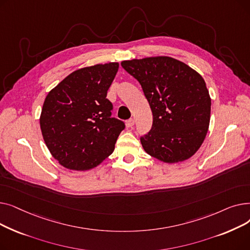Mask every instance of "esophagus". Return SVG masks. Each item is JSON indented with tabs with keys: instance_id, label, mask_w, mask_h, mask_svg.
<instances>
[{
	"instance_id": "obj_1",
	"label": "esophagus",
	"mask_w": 250,
	"mask_h": 250,
	"mask_svg": "<svg viewBox=\"0 0 250 250\" xmlns=\"http://www.w3.org/2000/svg\"><path fill=\"white\" fill-rule=\"evenodd\" d=\"M135 120L134 118H129V120H127L126 121V126L127 127H133L134 126V125H135Z\"/></svg>"
}]
</instances>
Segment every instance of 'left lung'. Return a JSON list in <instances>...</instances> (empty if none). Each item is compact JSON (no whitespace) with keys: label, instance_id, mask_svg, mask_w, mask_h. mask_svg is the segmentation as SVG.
<instances>
[{"label":"left lung","instance_id":"1","mask_svg":"<svg viewBox=\"0 0 250 250\" xmlns=\"http://www.w3.org/2000/svg\"><path fill=\"white\" fill-rule=\"evenodd\" d=\"M142 86L153 113L150 132L140 138L154 158L166 163L187 160L208 133L211 98L203 77L169 57L122 62Z\"/></svg>","mask_w":250,"mask_h":250}]
</instances>
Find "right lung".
<instances>
[{"mask_svg":"<svg viewBox=\"0 0 250 250\" xmlns=\"http://www.w3.org/2000/svg\"><path fill=\"white\" fill-rule=\"evenodd\" d=\"M118 62L95 64L65 77L47 94L41 115L46 146L63 167L88 170L113 150L125 123L111 117L106 98Z\"/></svg>","mask_w":250,"mask_h":250,"instance_id":"1","label":"right lung"}]
</instances>
